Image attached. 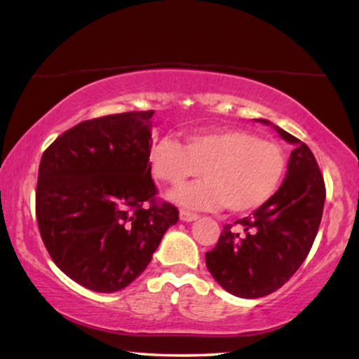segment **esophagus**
<instances>
[{
  "mask_svg": "<svg viewBox=\"0 0 359 359\" xmlns=\"http://www.w3.org/2000/svg\"><path fill=\"white\" fill-rule=\"evenodd\" d=\"M180 218L183 222H194V220H197V218H199V215L192 214V212H189V210H180Z\"/></svg>",
  "mask_w": 359,
  "mask_h": 359,
  "instance_id": "34e87169",
  "label": "esophagus"
}]
</instances>
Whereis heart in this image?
Listing matches in <instances>:
<instances>
[{"label": "heart", "instance_id": "b5f03b06", "mask_svg": "<svg viewBox=\"0 0 359 359\" xmlns=\"http://www.w3.org/2000/svg\"><path fill=\"white\" fill-rule=\"evenodd\" d=\"M157 180L180 188L202 173L205 181L175 192L173 201L191 209L244 214L269 202L287 173V155L277 142L244 129H212L186 136L184 145L162 137L149 150Z\"/></svg>", "mask_w": 359, "mask_h": 359}]
</instances>
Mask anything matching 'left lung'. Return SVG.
<instances>
[{
    "mask_svg": "<svg viewBox=\"0 0 359 359\" xmlns=\"http://www.w3.org/2000/svg\"><path fill=\"white\" fill-rule=\"evenodd\" d=\"M273 128L296 145L282 186L251 217L223 226L217 246L205 252L212 277L240 298H262L293 277L313 248L324 210L325 184L314 154L290 133Z\"/></svg>",
    "mask_w": 359,
    "mask_h": 359,
    "instance_id": "1",
    "label": "left lung"
}]
</instances>
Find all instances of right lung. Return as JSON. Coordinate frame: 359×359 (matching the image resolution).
<instances>
[{"label":"right lung","mask_w":359,"mask_h":359,"mask_svg":"<svg viewBox=\"0 0 359 359\" xmlns=\"http://www.w3.org/2000/svg\"><path fill=\"white\" fill-rule=\"evenodd\" d=\"M154 111L87 119L41 155L35 214L50 257L100 293L141 275L178 209L157 201L150 176Z\"/></svg>","instance_id":"add662e5"}]
</instances>
